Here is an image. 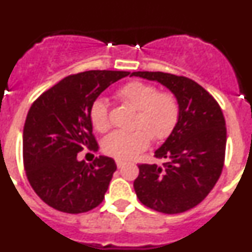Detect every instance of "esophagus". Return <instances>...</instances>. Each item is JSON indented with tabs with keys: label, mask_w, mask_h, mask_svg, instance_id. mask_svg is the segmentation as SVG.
Masks as SVG:
<instances>
[{
	"label": "esophagus",
	"mask_w": 252,
	"mask_h": 252,
	"mask_svg": "<svg viewBox=\"0 0 252 252\" xmlns=\"http://www.w3.org/2000/svg\"><path fill=\"white\" fill-rule=\"evenodd\" d=\"M116 165H117V168H122L125 165V161H122V160H116Z\"/></svg>",
	"instance_id": "34e87169"
}]
</instances>
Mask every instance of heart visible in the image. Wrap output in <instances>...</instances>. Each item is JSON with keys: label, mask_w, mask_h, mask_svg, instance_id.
Returning <instances> with one entry per match:
<instances>
[{"label": "heart", "mask_w": 252, "mask_h": 252, "mask_svg": "<svg viewBox=\"0 0 252 252\" xmlns=\"http://www.w3.org/2000/svg\"><path fill=\"white\" fill-rule=\"evenodd\" d=\"M117 98L137 111L133 131H113L104 137L102 149L104 154L119 160L137 157L155 141L168 139L174 131L180 116L178 98L170 92H159L154 84L133 81L121 87ZM90 120L93 128L106 132L110 128L108 104L104 98H97L91 106Z\"/></svg>", "instance_id": "obj_1"}]
</instances>
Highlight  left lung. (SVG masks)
Listing matches in <instances>:
<instances>
[{
  "mask_svg": "<svg viewBox=\"0 0 252 252\" xmlns=\"http://www.w3.org/2000/svg\"><path fill=\"white\" fill-rule=\"evenodd\" d=\"M131 75L157 81L175 95L179 121L154 157L162 166L140 164L133 188L144 206L166 213L186 212L201 203L220 179L226 153V122L221 107L197 82L162 72Z\"/></svg>",
  "mask_w": 252,
  "mask_h": 252,
  "instance_id": "8db88e82",
  "label": "left lung"
}]
</instances>
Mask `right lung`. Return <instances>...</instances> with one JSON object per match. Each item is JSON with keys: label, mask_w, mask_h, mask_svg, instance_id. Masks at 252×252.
<instances>
[{"label": "right lung", "mask_w": 252, "mask_h": 252, "mask_svg": "<svg viewBox=\"0 0 252 252\" xmlns=\"http://www.w3.org/2000/svg\"><path fill=\"white\" fill-rule=\"evenodd\" d=\"M128 72L88 70L65 77L31 104L24 126L22 154L29 183L51 208L88 212L102 203L117 166L112 158L87 164L78 153L98 144L90 110L107 87Z\"/></svg>", "instance_id": "add662e5"}]
</instances>
